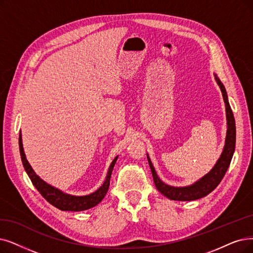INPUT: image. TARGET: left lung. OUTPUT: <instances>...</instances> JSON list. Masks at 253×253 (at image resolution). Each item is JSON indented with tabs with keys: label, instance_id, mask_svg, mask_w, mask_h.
<instances>
[{
	"label": "left lung",
	"instance_id": "obj_1",
	"mask_svg": "<svg viewBox=\"0 0 253 253\" xmlns=\"http://www.w3.org/2000/svg\"><path fill=\"white\" fill-rule=\"evenodd\" d=\"M216 81H217L218 85L220 86L221 92H222V95H223V99H224L225 106H226L227 135H226L225 146L223 149V153H222L215 167L211 169L207 175H205L203 178L199 179L194 185H192L190 187H185V188H175V187H170L168 185H165L163 181H162L158 177V175L156 173V170L147 156L148 164H149V167L151 170V173H153L156 188L161 192L162 194L168 197L171 200L190 201V200H196L201 197L207 196L220 184V181L225 175L226 171L229 167L230 161H231L232 155H234L235 147H236V121H235L234 113H232L231 108L228 103L226 90H225L223 84L221 83V81L217 77H216Z\"/></svg>",
	"mask_w": 253,
	"mask_h": 253
}]
</instances>
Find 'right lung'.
Returning <instances> with one entry per match:
<instances>
[{
    "label": "right lung",
    "mask_w": 253,
    "mask_h": 253,
    "mask_svg": "<svg viewBox=\"0 0 253 253\" xmlns=\"http://www.w3.org/2000/svg\"><path fill=\"white\" fill-rule=\"evenodd\" d=\"M19 153H21V158L24 168L26 170V172L28 173L30 179H31L32 184L35 186V188L38 190L40 194L42 195V197L48 201V203L56 207L57 209L61 210V211H85L88 209H91L98 205L100 201L103 200L105 197L106 193L108 192L109 186H110V178H111V173H112V170L114 168V165L116 163L117 158L113 160L112 163L110 165L109 171H108V175L105 180L104 185L100 187L97 191H95L94 193L86 195V196H72V195H67L62 193L61 191H59L58 189L53 188L52 186L47 185L46 183L42 179H40L33 171L32 167L30 166L29 162L26 159V155L24 153V148H23V143H22V135L19 134Z\"/></svg>",
    "instance_id": "add662e5"
}]
</instances>
